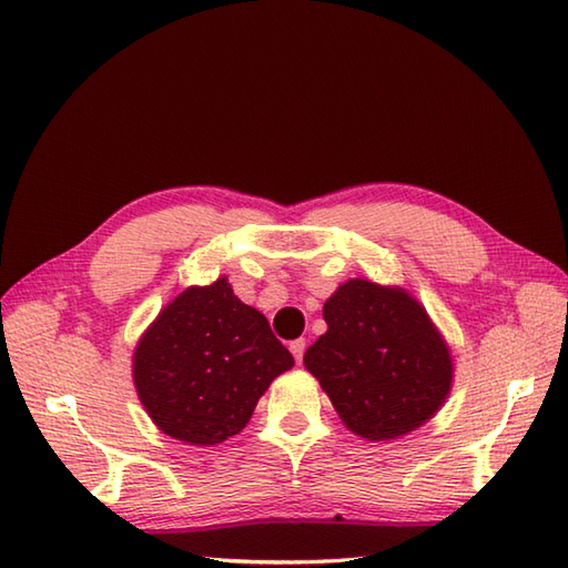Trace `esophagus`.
I'll use <instances>...</instances> for the list:
<instances>
[{"mask_svg": "<svg viewBox=\"0 0 568 568\" xmlns=\"http://www.w3.org/2000/svg\"><path fill=\"white\" fill-rule=\"evenodd\" d=\"M305 339H295V342H291V352H293V356H295V361L300 364V361H303V356H305Z\"/></svg>", "mask_w": 568, "mask_h": 568, "instance_id": "obj_1", "label": "esophagus"}]
</instances>
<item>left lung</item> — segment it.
<instances>
[{
    "label": "left lung",
    "mask_w": 568,
    "mask_h": 568,
    "mask_svg": "<svg viewBox=\"0 0 568 568\" xmlns=\"http://www.w3.org/2000/svg\"><path fill=\"white\" fill-rule=\"evenodd\" d=\"M327 332L305 368L354 434L397 439L425 425L452 390L449 346L403 287L354 277L324 303Z\"/></svg>",
    "instance_id": "1"
}]
</instances>
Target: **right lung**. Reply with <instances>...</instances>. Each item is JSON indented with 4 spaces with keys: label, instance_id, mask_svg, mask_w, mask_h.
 <instances>
[{
    "label": "right lung",
    "instance_id": "1",
    "mask_svg": "<svg viewBox=\"0 0 568 568\" xmlns=\"http://www.w3.org/2000/svg\"><path fill=\"white\" fill-rule=\"evenodd\" d=\"M293 364L268 320L216 277L161 310L134 352V385L163 434L212 446L246 427L258 397Z\"/></svg>",
    "mask_w": 568,
    "mask_h": 568
}]
</instances>
